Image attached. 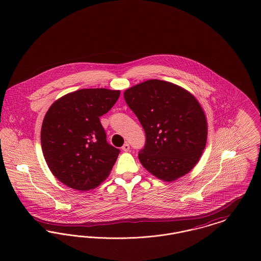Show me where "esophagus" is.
<instances>
[{
	"label": "esophagus",
	"mask_w": 261,
	"mask_h": 261,
	"mask_svg": "<svg viewBox=\"0 0 261 261\" xmlns=\"http://www.w3.org/2000/svg\"><path fill=\"white\" fill-rule=\"evenodd\" d=\"M122 150L124 152H128L130 150V145L128 143H125L122 146Z\"/></svg>",
	"instance_id": "obj_1"
}]
</instances>
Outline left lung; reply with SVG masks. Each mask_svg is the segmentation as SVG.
<instances>
[{
  "label": "left lung",
  "mask_w": 261,
  "mask_h": 261,
  "mask_svg": "<svg viewBox=\"0 0 261 261\" xmlns=\"http://www.w3.org/2000/svg\"><path fill=\"white\" fill-rule=\"evenodd\" d=\"M124 98L146 133V144L138 154L143 167L169 182L193 169L207 141V121L197 99L160 80L126 90Z\"/></svg>",
  "instance_id": "1"
}]
</instances>
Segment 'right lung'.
<instances>
[{
    "instance_id": "add662e5",
    "label": "right lung",
    "mask_w": 261,
    "mask_h": 261,
    "mask_svg": "<svg viewBox=\"0 0 261 261\" xmlns=\"http://www.w3.org/2000/svg\"><path fill=\"white\" fill-rule=\"evenodd\" d=\"M119 95V91L84 89L62 96L48 109L41 147L48 168L62 184L88 191L108 177L120 150L108 144L99 117Z\"/></svg>"
}]
</instances>
